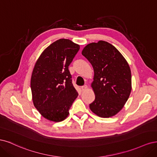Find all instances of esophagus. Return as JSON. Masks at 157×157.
<instances>
[{
	"instance_id": "esophagus-1",
	"label": "esophagus",
	"mask_w": 157,
	"mask_h": 157,
	"mask_svg": "<svg viewBox=\"0 0 157 157\" xmlns=\"http://www.w3.org/2000/svg\"><path fill=\"white\" fill-rule=\"evenodd\" d=\"M87 85H84V86H82V90H83V91H84V90H86L87 89Z\"/></svg>"
}]
</instances>
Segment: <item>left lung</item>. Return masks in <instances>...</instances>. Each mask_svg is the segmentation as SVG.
I'll return each mask as SVG.
<instances>
[{
	"instance_id": "left-lung-1",
	"label": "left lung",
	"mask_w": 157,
	"mask_h": 157,
	"mask_svg": "<svg viewBox=\"0 0 157 157\" xmlns=\"http://www.w3.org/2000/svg\"><path fill=\"white\" fill-rule=\"evenodd\" d=\"M82 53L94 74L91 87L95 100L89 108L98 117H113L122 109L132 90L129 65L117 48L103 40L87 44Z\"/></svg>"
}]
</instances>
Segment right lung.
Listing matches in <instances>:
<instances>
[{
	"instance_id": "add662e5",
	"label": "right lung",
	"mask_w": 157,
	"mask_h": 157,
	"mask_svg": "<svg viewBox=\"0 0 157 157\" xmlns=\"http://www.w3.org/2000/svg\"><path fill=\"white\" fill-rule=\"evenodd\" d=\"M79 49L71 40L59 39L44 49L34 65L31 79L33 104L49 121L64 120L78 97L68 67Z\"/></svg>"
}]
</instances>
